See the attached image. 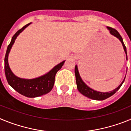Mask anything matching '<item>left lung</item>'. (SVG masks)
I'll return each mask as SVG.
<instances>
[{"label": "left lung", "mask_w": 131, "mask_h": 131, "mask_svg": "<svg viewBox=\"0 0 131 131\" xmlns=\"http://www.w3.org/2000/svg\"><path fill=\"white\" fill-rule=\"evenodd\" d=\"M108 29L110 31V33L113 35H114L115 37H116L117 38L119 39L120 41L121 42L123 45V48H124V50L126 53V55H127V49H126V47L125 45L124 42H123V40L122 37L120 35V34L115 29L112 28V27H107ZM75 78H76V83H77V89L79 90L81 93L83 94V95L85 96L88 97V98H91V99H92V100H104L106 98L110 97L111 96L113 95L117 91L120 89V87L121 86V85L123 84V82L125 81L124 80L123 81L122 83L120 84V85L118 86L117 89H114L113 91H111V92H97V91H94L92 89L89 88V86L85 84L84 83V82L82 81L81 78L80 77L78 69H77V66H75Z\"/></svg>", "instance_id": "8db88e82"}]
</instances>
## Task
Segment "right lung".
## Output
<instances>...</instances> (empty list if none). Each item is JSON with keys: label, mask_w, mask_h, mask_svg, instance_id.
Segmentation results:
<instances>
[{"label": "right lung", "mask_w": 131, "mask_h": 131, "mask_svg": "<svg viewBox=\"0 0 131 131\" xmlns=\"http://www.w3.org/2000/svg\"><path fill=\"white\" fill-rule=\"evenodd\" d=\"M30 24L31 23L27 24L23 27L22 28L18 30L12 38L11 42L7 48L5 58H4V71H5L7 81L14 90L26 97L35 98V97H38L46 94L52 89L55 82L56 74L61 69L65 61H63L57 66H56L47 74L39 78L33 79H24L19 78L14 75L9 68L8 62L9 52L18 35Z\"/></svg>", "instance_id": "right-lung-1"}]
</instances>
